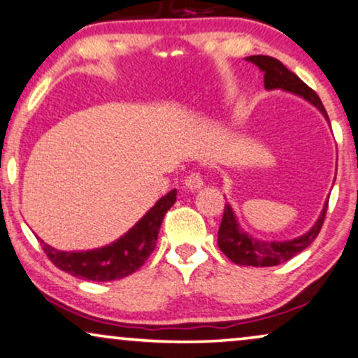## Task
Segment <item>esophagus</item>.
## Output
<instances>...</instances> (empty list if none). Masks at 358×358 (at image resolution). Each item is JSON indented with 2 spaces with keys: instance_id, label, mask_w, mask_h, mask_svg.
<instances>
[{
  "instance_id": "esophagus-1",
  "label": "esophagus",
  "mask_w": 358,
  "mask_h": 358,
  "mask_svg": "<svg viewBox=\"0 0 358 358\" xmlns=\"http://www.w3.org/2000/svg\"><path fill=\"white\" fill-rule=\"evenodd\" d=\"M202 184H204V180H202V176L199 172H191V174H187L186 179H184V186L191 189V191H197V189H201Z\"/></svg>"
}]
</instances>
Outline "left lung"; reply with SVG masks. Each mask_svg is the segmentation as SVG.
Returning a JSON list of instances; mask_svg holds the SVG:
<instances>
[{"label": "left lung", "instance_id": "left-lung-1", "mask_svg": "<svg viewBox=\"0 0 358 358\" xmlns=\"http://www.w3.org/2000/svg\"><path fill=\"white\" fill-rule=\"evenodd\" d=\"M247 61L259 66L260 71H264V85L267 90H284L294 94L302 96L308 103L315 106L319 111L324 114L325 119L329 121L327 111H325L324 104L317 92L308 87L297 74L285 68L279 59L272 56H249ZM329 201L325 202L324 210H322L319 220L315 226L310 229L307 234L297 237L292 241H259L254 239L252 236L242 231L237 224L236 215L232 213V207L226 204L224 207V215L220 220V227L217 234V244L219 249L227 255L232 262L239 264V266H252V267H271L279 266L282 262H287L302 250H306L315 237L319 236L322 226H324L325 214H327Z\"/></svg>", "mask_w": 358, "mask_h": 358}]
</instances>
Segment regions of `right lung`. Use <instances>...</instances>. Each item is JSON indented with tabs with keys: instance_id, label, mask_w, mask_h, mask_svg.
Here are the masks:
<instances>
[{
	"instance_id": "1",
	"label": "right lung",
	"mask_w": 358,
	"mask_h": 358,
	"mask_svg": "<svg viewBox=\"0 0 358 358\" xmlns=\"http://www.w3.org/2000/svg\"><path fill=\"white\" fill-rule=\"evenodd\" d=\"M176 194H178L176 189L167 192L121 239L101 249L64 252V250H57L55 247L44 244L43 241L39 242L48 259L57 268L74 277L94 282L122 279L138 271L151 255L156 247L162 219L176 202Z\"/></svg>"
}]
</instances>
